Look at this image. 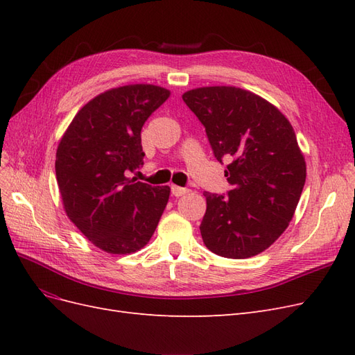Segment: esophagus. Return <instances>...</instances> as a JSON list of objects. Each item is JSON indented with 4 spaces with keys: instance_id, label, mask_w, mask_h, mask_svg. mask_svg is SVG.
<instances>
[{
    "instance_id": "1",
    "label": "esophagus",
    "mask_w": 355,
    "mask_h": 355,
    "mask_svg": "<svg viewBox=\"0 0 355 355\" xmlns=\"http://www.w3.org/2000/svg\"><path fill=\"white\" fill-rule=\"evenodd\" d=\"M189 189L187 188H180V187H176V185H171V194H173L175 197H180V196H185L188 194Z\"/></svg>"
}]
</instances>
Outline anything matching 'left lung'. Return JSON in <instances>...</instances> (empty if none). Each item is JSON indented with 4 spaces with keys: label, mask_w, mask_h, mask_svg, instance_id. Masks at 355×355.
<instances>
[{
    "label": "left lung",
    "mask_w": 355,
    "mask_h": 355,
    "mask_svg": "<svg viewBox=\"0 0 355 355\" xmlns=\"http://www.w3.org/2000/svg\"><path fill=\"white\" fill-rule=\"evenodd\" d=\"M182 99L206 127L216 159H231L228 196L204 191V244L230 259L262 253L288 227L305 185L292 124L272 103L232 85L192 89Z\"/></svg>",
    "instance_id": "8db88e82"
}]
</instances>
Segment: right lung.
<instances>
[{"label": "right lung", "instance_id": "right-lung-1", "mask_svg": "<svg viewBox=\"0 0 355 355\" xmlns=\"http://www.w3.org/2000/svg\"><path fill=\"white\" fill-rule=\"evenodd\" d=\"M170 96L154 84H128L96 96L73 116L56 151V179L67 216L96 247L130 254L148 244L168 187L135 178L144 164L141 132Z\"/></svg>", "mask_w": 355, "mask_h": 355}]
</instances>
